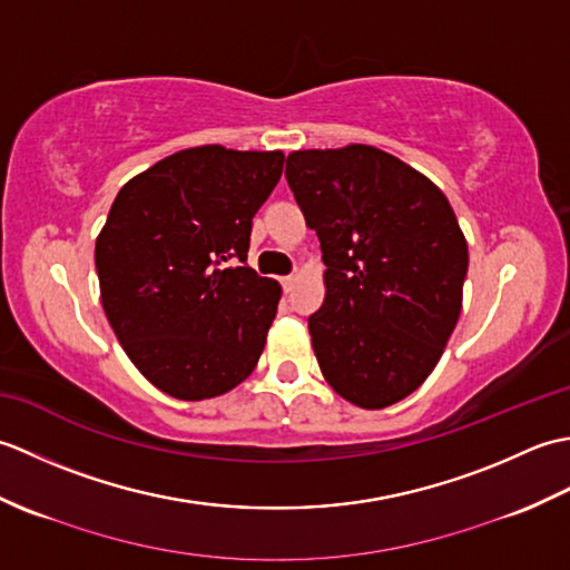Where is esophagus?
Masks as SVG:
<instances>
[{
  "label": "esophagus",
  "mask_w": 570,
  "mask_h": 570,
  "mask_svg": "<svg viewBox=\"0 0 570 570\" xmlns=\"http://www.w3.org/2000/svg\"><path fill=\"white\" fill-rule=\"evenodd\" d=\"M294 282H296L294 276H282V286H284V292H286V294L292 292V288H294Z\"/></svg>",
  "instance_id": "esophagus-1"
}]
</instances>
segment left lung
Returning <instances> with one entry per match:
<instances>
[{
    "instance_id": "left-lung-1",
    "label": "left lung",
    "mask_w": 570,
    "mask_h": 570,
    "mask_svg": "<svg viewBox=\"0 0 570 570\" xmlns=\"http://www.w3.org/2000/svg\"><path fill=\"white\" fill-rule=\"evenodd\" d=\"M286 180L321 239L325 301L308 318L323 377L347 402H402L439 365L468 274L451 203L365 144L294 151Z\"/></svg>"
}]
</instances>
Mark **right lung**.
<instances>
[{"label":"right lung","instance_id":"add662e5","mask_svg":"<svg viewBox=\"0 0 570 570\" xmlns=\"http://www.w3.org/2000/svg\"><path fill=\"white\" fill-rule=\"evenodd\" d=\"M282 151L184 149L122 186L95 245L105 316L127 357L184 402L257 367L282 286L247 266L252 217Z\"/></svg>","mask_w":570,"mask_h":570}]
</instances>
